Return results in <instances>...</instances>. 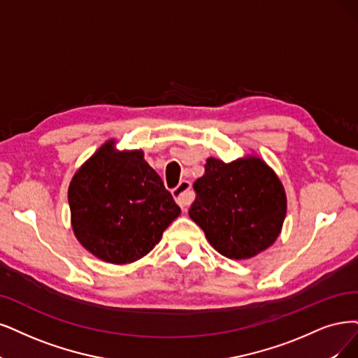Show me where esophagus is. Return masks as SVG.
I'll return each instance as SVG.
<instances>
[{"label": "esophagus", "instance_id": "1", "mask_svg": "<svg viewBox=\"0 0 358 358\" xmlns=\"http://www.w3.org/2000/svg\"><path fill=\"white\" fill-rule=\"evenodd\" d=\"M172 194H174L177 203L181 206L182 210H186L187 206L194 199V193L192 190V182L187 181V180L180 181L178 186L174 190H172Z\"/></svg>", "mask_w": 358, "mask_h": 358}]
</instances>
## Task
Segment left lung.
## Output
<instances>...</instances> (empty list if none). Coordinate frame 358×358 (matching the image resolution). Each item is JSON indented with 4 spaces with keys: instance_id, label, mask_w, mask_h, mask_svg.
Segmentation results:
<instances>
[{
    "instance_id": "obj_1",
    "label": "left lung",
    "mask_w": 358,
    "mask_h": 358,
    "mask_svg": "<svg viewBox=\"0 0 358 358\" xmlns=\"http://www.w3.org/2000/svg\"><path fill=\"white\" fill-rule=\"evenodd\" d=\"M190 218L218 252L248 259L271 246L286 217V193L275 172L257 156L226 164L208 157L193 184Z\"/></svg>"
}]
</instances>
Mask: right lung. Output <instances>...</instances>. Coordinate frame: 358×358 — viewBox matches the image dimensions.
<instances>
[{
  "label": "right lung",
  "instance_id": "obj_1",
  "mask_svg": "<svg viewBox=\"0 0 358 358\" xmlns=\"http://www.w3.org/2000/svg\"><path fill=\"white\" fill-rule=\"evenodd\" d=\"M113 144L75 172L68 199L79 243L106 262L129 264L150 252L181 209L141 150Z\"/></svg>",
  "mask_w": 358,
  "mask_h": 358
}]
</instances>
